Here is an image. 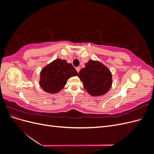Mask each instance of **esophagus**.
<instances>
[{
    "label": "esophagus",
    "instance_id": "34e87169",
    "mask_svg": "<svg viewBox=\"0 0 154 154\" xmlns=\"http://www.w3.org/2000/svg\"><path fill=\"white\" fill-rule=\"evenodd\" d=\"M76 70L78 72H80V67H76Z\"/></svg>",
    "mask_w": 154,
    "mask_h": 154
}]
</instances>
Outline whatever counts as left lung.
<instances>
[{
  "instance_id": "1",
  "label": "left lung",
  "mask_w": 154,
  "mask_h": 154,
  "mask_svg": "<svg viewBox=\"0 0 154 154\" xmlns=\"http://www.w3.org/2000/svg\"><path fill=\"white\" fill-rule=\"evenodd\" d=\"M78 77L85 89L92 96L105 94L112 84L109 69L97 60H88L85 67L80 70Z\"/></svg>"
}]
</instances>
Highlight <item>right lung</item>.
<instances>
[{"instance_id":"add662e5","label":"right lung","mask_w":154,"mask_h":154,"mask_svg":"<svg viewBox=\"0 0 154 154\" xmlns=\"http://www.w3.org/2000/svg\"><path fill=\"white\" fill-rule=\"evenodd\" d=\"M78 74L71 63L57 58L41 70L39 84L45 92L57 94L63 89L69 78Z\"/></svg>"}]
</instances>
